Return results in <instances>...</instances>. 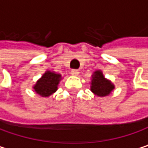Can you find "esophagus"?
<instances>
[{
	"label": "esophagus",
	"mask_w": 148,
	"mask_h": 148,
	"mask_svg": "<svg viewBox=\"0 0 148 148\" xmlns=\"http://www.w3.org/2000/svg\"><path fill=\"white\" fill-rule=\"evenodd\" d=\"M71 74L72 76H77V75L79 74V71H78L77 70H72V71H71Z\"/></svg>",
	"instance_id": "esophagus-1"
}]
</instances>
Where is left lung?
Returning <instances> with one entry per match:
<instances>
[{"instance_id": "obj_1", "label": "left lung", "mask_w": 148, "mask_h": 148, "mask_svg": "<svg viewBox=\"0 0 148 148\" xmlns=\"http://www.w3.org/2000/svg\"><path fill=\"white\" fill-rule=\"evenodd\" d=\"M114 88V85L104 77L101 71H95L92 76L91 91L94 94L102 97V96L108 95Z\"/></svg>"}]
</instances>
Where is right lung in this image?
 Instances as JSON below:
<instances>
[{
    "instance_id": "obj_1",
    "label": "right lung",
    "mask_w": 148,
    "mask_h": 148,
    "mask_svg": "<svg viewBox=\"0 0 148 148\" xmlns=\"http://www.w3.org/2000/svg\"><path fill=\"white\" fill-rule=\"evenodd\" d=\"M61 75L52 71H47L41 78L37 81L36 85L33 86L35 92L40 94L41 97H48L53 94L56 90L61 80Z\"/></svg>"
}]
</instances>
